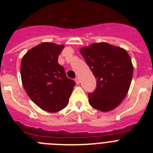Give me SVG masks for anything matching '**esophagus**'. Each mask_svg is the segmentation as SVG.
I'll return each instance as SVG.
<instances>
[{
    "instance_id": "esophagus-1",
    "label": "esophagus",
    "mask_w": 153,
    "mask_h": 153,
    "mask_svg": "<svg viewBox=\"0 0 153 153\" xmlns=\"http://www.w3.org/2000/svg\"><path fill=\"white\" fill-rule=\"evenodd\" d=\"M75 82H76V84H77V85H79V83H80V80H79V77H76L75 78Z\"/></svg>"
}]
</instances>
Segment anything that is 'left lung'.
Returning <instances> with one entry per match:
<instances>
[{"label":"left lung","instance_id":"8db88e82","mask_svg":"<svg viewBox=\"0 0 153 153\" xmlns=\"http://www.w3.org/2000/svg\"><path fill=\"white\" fill-rule=\"evenodd\" d=\"M97 80V88L88 93L90 106L110 111L123 100L133 73L131 58L123 48L102 42L80 50Z\"/></svg>","mask_w":153,"mask_h":153}]
</instances>
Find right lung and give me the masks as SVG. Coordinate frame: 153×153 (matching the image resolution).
I'll use <instances>...</instances> for the list:
<instances>
[{
    "label": "right lung",
    "mask_w": 153,
    "mask_h": 153,
    "mask_svg": "<svg viewBox=\"0 0 153 153\" xmlns=\"http://www.w3.org/2000/svg\"><path fill=\"white\" fill-rule=\"evenodd\" d=\"M63 47L42 43L30 50L21 60V80L27 95L39 107L50 113L60 111L67 106L76 84L58 63Z\"/></svg>",
    "instance_id": "1"
}]
</instances>
